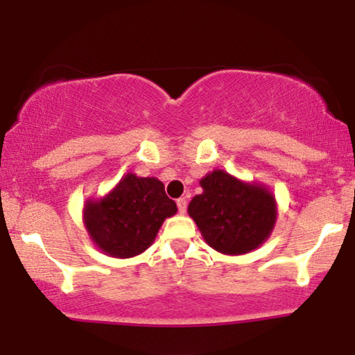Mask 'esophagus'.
Instances as JSON below:
<instances>
[{
    "mask_svg": "<svg viewBox=\"0 0 355 355\" xmlns=\"http://www.w3.org/2000/svg\"><path fill=\"white\" fill-rule=\"evenodd\" d=\"M177 207H178V211H180V214H185V211H187V198L185 197L178 198Z\"/></svg>",
    "mask_w": 355,
    "mask_h": 355,
    "instance_id": "obj_1",
    "label": "esophagus"
}]
</instances>
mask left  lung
<instances>
[{
	"label": "left lung",
	"instance_id": "8db88e82",
	"mask_svg": "<svg viewBox=\"0 0 355 355\" xmlns=\"http://www.w3.org/2000/svg\"><path fill=\"white\" fill-rule=\"evenodd\" d=\"M200 187L203 191L191 198L189 215L211 248L225 255H242L266 242L277 220L272 191L223 170L205 175Z\"/></svg>",
	"mask_w": 355,
	"mask_h": 355
}]
</instances>
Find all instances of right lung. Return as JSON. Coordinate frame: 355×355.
I'll list each match as a JSON object with an SVG mask.
<instances>
[{"label":"right lung","instance_id":"add662e5","mask_svg":"<svg viewBox=\"0 0 355 355\" xmlns=\"http://www.w3.org/2000/svg\"><path fill=\"white\" fill-rule=\"evenodd\" d=\"M177 214V203L153 177L126 173L100 200H88L83 220L101 252L116 259L140 255L153 243L165 218Z\"/></svg>","mask_w":355,"mask_h":355}]
</instances>
